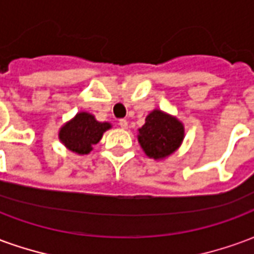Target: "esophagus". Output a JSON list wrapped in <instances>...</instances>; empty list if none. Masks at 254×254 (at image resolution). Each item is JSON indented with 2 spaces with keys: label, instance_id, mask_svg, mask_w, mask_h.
Returning a JSON list of instances; mask_svg holds the SVG:
<instances>
[{
  "label": "esophagus",
  "instance_id": "34e87169",
  "mask_svg": "<svg viewBox=\"0 0 254 254\" xmlns=\"http://www.w3.org/2000/svg\"><path fill=\"white\" fill-rule=\"evenodd\" d=\"M118 125H120L122 129H127V120H120V121H118Z\"/></svg>",
  "mask_w": 254,
  "mask_h": 254
}]
</instances>
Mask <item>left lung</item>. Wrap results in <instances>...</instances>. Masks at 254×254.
Here are the masks:
<instances>
[{"mask_svg": "<svg viewBox=\"0 0 254 254\" xmlns=\"http://www.w3.org/2000/svg\"><path fill=\"white\" fill-rule=\"evenodd\" d=\"M184 140V127L174 117L154 110L138 129V143L149 158L163 159L173 154Z\"/></svg>", "mask_w": 254, "mask_h": 254, "instance_id": "obj_1", "label": "left lung"}]
</instances>
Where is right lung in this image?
<instances>
[{"mask_svg": "<svg viewBox=\"0 0 254 254\" xmlns=\"http://www.w3.org/2000/svg\"><path fill=\"white\" fill-rule=\"evenodd\" d=\"M110 127V124L98 122L88 113H78L72 121L61 127L60 140L76 154H88L92 145L99 143L103 133Z\"/></svg>", "mask_w": 254, "mask_h": 254, "instance_id": "right-lung-1", "label": "right lung"}]
</instances>
